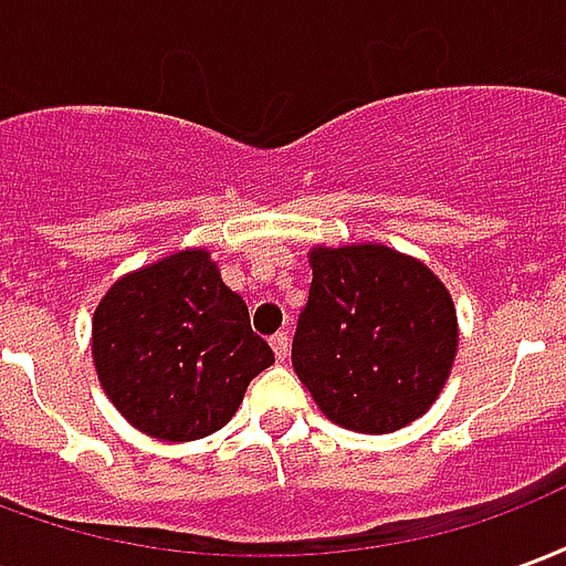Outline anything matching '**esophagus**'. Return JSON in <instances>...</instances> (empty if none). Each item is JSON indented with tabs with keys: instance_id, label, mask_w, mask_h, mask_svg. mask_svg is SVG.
I'll use <instances>...</instances> for the list:
<instances>
[{
	"instance_id": "esophagus-1",
	"label": "esophagus",
	"mask_w": 566,
	"mask_h": 566,
	"mask_svg": "<svg viewBox=\"0 0 566 566\" xmlns=\"http://www.w3.org/2000/svg\"><path fill=\"white\" fill-rule=\"evenodd\" d=\"M270 345H272V352H275V357L284 360V357H287V348H291V339H287V333H275V336L270 339Z\"/></svg>"
}]
</instances>
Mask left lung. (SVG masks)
<instances>
[{
  "mask_svg": "<svg viewBox=\"0 0 566 566\" xmlns=\"http://www.w3.org/2000/svg\"><path fill=\"white\" fill-rule=\"evenodd\" d=\"M294 373L333 424L394 433L437 403L458 355V312L439 275L381 242L308 251Z\"/></svg>",
  "mask_w": 566,
  "mask_h": 566,
  "instance_id": "8db88e82",
  "label": "left lung"
}]
</instances>
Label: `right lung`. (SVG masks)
Segmentation results:
<instances>
[{"mask_svg":"<svg viewBox=\"0 0 566 566\" xmlns=\"http://www.w3.org/2000/svg\"><path fill=\"white\" fill-rule=\"evenodd\" d=\"M91 355L117 412L160 442L221 430L248 381L275 364L206 248L120 275L93 312Z\"/></svg>","mask_w":566,"mask_h":566,"instance_id":"1","label":"right lung"}]
</instances>
